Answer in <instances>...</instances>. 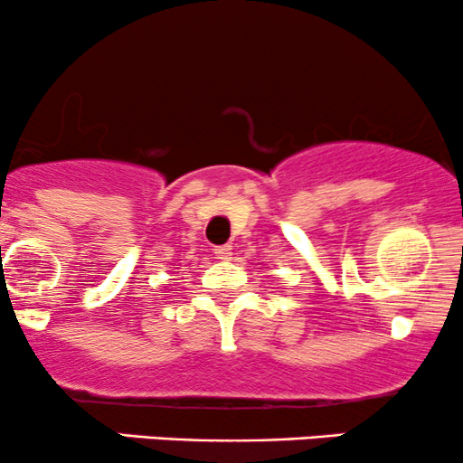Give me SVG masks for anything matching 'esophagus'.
I'll use <instances>...</instances> for the list:
<instances>
[{
    "label": "esophagus",
    "mask_w": 463,
    "mask_h": 463,
    "mask_svg": "<svg viewBox=\"0 0 463 463\" xmlns=\"http://www.w3.org/2000/svg\"><path fill=\"white\" fill-rule=\"evenodd\" d=\"M231 246H217L215 248V259H220V261H231L232 259V252H231Z\"/></svg>",
    "instance_id": "1"
}]
</instances>
